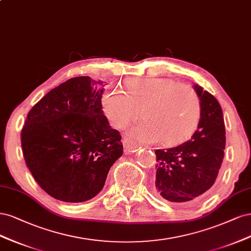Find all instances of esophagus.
Here are the masks:
<instances>
[{
    "instance_id": "esophagus-1",
    "label": "esophagus",
    "mask_w": 251,
    "mask_h": 251,
    "mask_svg": "<svg viewBox=\"0 0 251 251\" xmlns=\"http://www.w3.org/2000/svg\"><path fill=\"white\" fill-rule=\"evenodd\" d=\"M123 146H124V151L126 154H130V153H133L136 150L135 143L132 142L131 140H129L128 137H124Z\"/></svg>"
}]
</instances>
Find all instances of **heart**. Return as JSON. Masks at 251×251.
Here are the masks:
<instances>
[{"label":"heart","instance_id":"1","mask_svg":"<svg viewBox=\"0 0 251 251\" xmlns=\"http://www.w3.org/2000/svg\"><path fill=\"white\" fill-rule=\"evenodd\" d=\"M102 108L109 122L123 128L141 114L145 121L132 127L135 141L176 145L196 130L200 101L189 85L164 77L136 78L128 81L125 92L109 87L102 96Z\"/></svg>","mask_w":251,"mask_h":251}]
</instances>
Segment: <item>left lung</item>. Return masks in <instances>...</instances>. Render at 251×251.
<instances>
[{
	"label": "left lung",
	"mask_w": 251,
	"mask_h": 251,
	"mask_svg": "<svg viewBox=\"0 0 251 251\" xmlns=\"http://www.w3.org/2000/svg\"><path fill=\"white\" fill-rule=\"evenodd\" d=\"M194 90L201 108L197 130L179 146L155 150L156 195L177 203L204 195L215 183L224 157L225 125L220 104L198 84Z\"/></svg>",
	"instance_id": "obj_1"
}]
</instances>
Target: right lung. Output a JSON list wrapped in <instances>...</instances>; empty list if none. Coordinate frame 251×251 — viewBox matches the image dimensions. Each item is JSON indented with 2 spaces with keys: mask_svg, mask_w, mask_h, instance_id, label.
I'll return each instance as SVG.
<instances>
[{
  "mask_svg": "<svg viewBox=\"0 0 251 251\" xmlns=\"http://www.w3.org/2000/svg\"><path fill=\"white\" fill-rule=\"evenodd\" d=\"M104 85L86 76L71 78L28 112L21 133L24 158L39 187L55 199L94 198L123 154L122 136L103 115Z\"/></svg>",
  "mask_w": 251,
  "mask_h": 251,
  "instance_id": "add662e5",
  "label": "right lung"
}]
</instances>
